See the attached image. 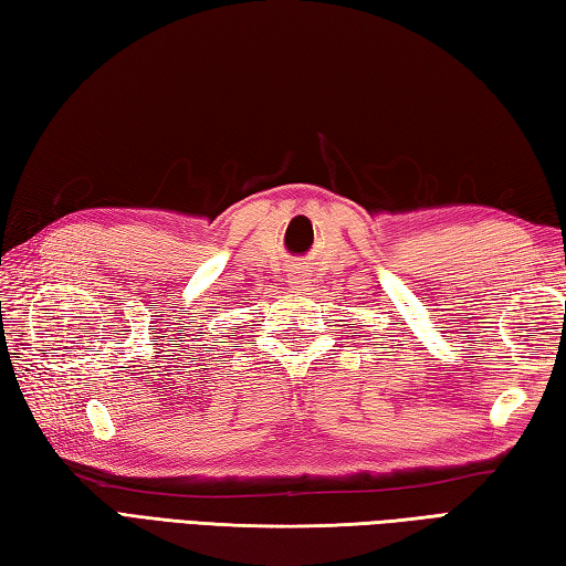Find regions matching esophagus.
<instances>
[{
  "instance_id": "esophagus-1",
  "label": "esophagus",
  "mask_w": 566,
  "mask_h": 566,
  "mask_svg": "<svg viewBox=\"0 0 566 566\" xmlns=\"http://www.w3.org/2000/svg\"><path fill=\"white\" fill-rule=\"evenodd\" d=\"M307 279H310V275L303 269H295L291 275H287V283H291L293 291H305Z\"/></svg>"
}]
</instances>
